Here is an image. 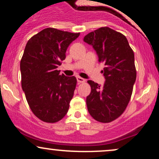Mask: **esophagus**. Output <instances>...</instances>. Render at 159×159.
<instances>
[{
    "label": "esophagus",
    "instance_id": "obj_1",
    "mask_svg": "<svg viewBox=\"0 0 159 159\" xmlns=\"http://www.w3.org/2000/svg\"><path fill=\"white\" fill-rule=\"evenodd\" d=\"M77 81L78 83H84V82L86 81V80L84 78H81V77H77Z\"/></svg>",
    "mask_w": 159,
    "mask_h": 159
}]
</instances>
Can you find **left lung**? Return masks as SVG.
I'll use <instances>...</instances> for the list:
<instances>
[{
    "label": "left lung",
    "mask_w": 159,
    "mask_h": 159,
    "mask_svg": "<svg viewBox=\"0 0 159 159\" xmlns=\"http://www.w3.org/2000/svg\"><path fill=\"white\" fill-rule=\"evenodd\" d=\"M84 41L92 45L98 62L105 65L102 87L87 81L91 87L87 109L93 119L110 123L123 114L132 96L137 75L134 52L123 34L107 27L89 33Z\"/></svg>",
    "instance_id": "8db88e82"
}]
</instances>
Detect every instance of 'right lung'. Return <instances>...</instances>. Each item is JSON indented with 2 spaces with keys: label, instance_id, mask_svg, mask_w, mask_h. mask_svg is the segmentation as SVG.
<instances>
[{
  "label": "right lung",
  "instance_id": "obj_1",
  "mask_svg": "<svg viewBox=\"0 0 159 159\" xmlns=\"http://www.w3.org/2000/svg\"><path fill=\"white\" fill-rule=\"evenodd\" d=\"M79 35L48 27L32 36L25 46L20 63L21 87L32 112L45 123L60 121L69 110L77 80L57 69Z\"/></svg>",
  "mask_w": 159,
  "mask_h": 159
}]
</instances>
